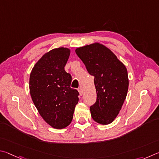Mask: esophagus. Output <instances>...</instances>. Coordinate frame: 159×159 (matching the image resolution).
I'll return each mask as SVG.
<instances>
[{
  "label": "esophagus",
  "instance_id": "esophagus-1",
  "mask_svg": "<svg viewBox=\"0 0 159 159\" xmlns=\"http://www.w3.org/2000/svg\"><path fill=\"white\" fill-rule=\"evenodd\" d=\"M78 92H79L80 96H82L83 93H83V90H82V88H79V89H78Z\"/></svg>",
  "mask_w": 159,
  "mask_h": 159
}]
</instances>
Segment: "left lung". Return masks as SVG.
Returning a JSON list of instances; mask_svg holds the SVG:
<instances>
[{
    "label": "left lung",
    "instance_id": "1",
    "mask_svg": "<svg viewBox=\"0 0 159 159\" xmlns=\"http://www.w3.org/2000/svg\"><path fill=\"white\" fill-rule=\"evenodd\" d=\"M75 52L94 77L97 99L90 107L91 117L100 124H110L119 115L127 96L126 66L108 47L99 43L78 47Z\"/></svg>",
    "mask_w": 159,
    "mask_h": 159
}]
</instances>
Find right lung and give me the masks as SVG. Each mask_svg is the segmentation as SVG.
I'll use <instances>...</instances> for the list:
<instances>
[{"mask_svg":"<svg viewBox=\"0 0 159 159\" xmlns=\"http://www.w3.org/2000/svg\"><path fill=\"white\" fill-rule=\"evenodd\" d=\"M70 49L58 47L43 55L32 68L29 90L32 101L47 124L63 129L71 123L79 93L70 88L71 75L64 70Z\"/></svg>","mask_w":159,"mask_h":159,"instance_id":"right-lung-1","label":"right lung"}]
</instances>
